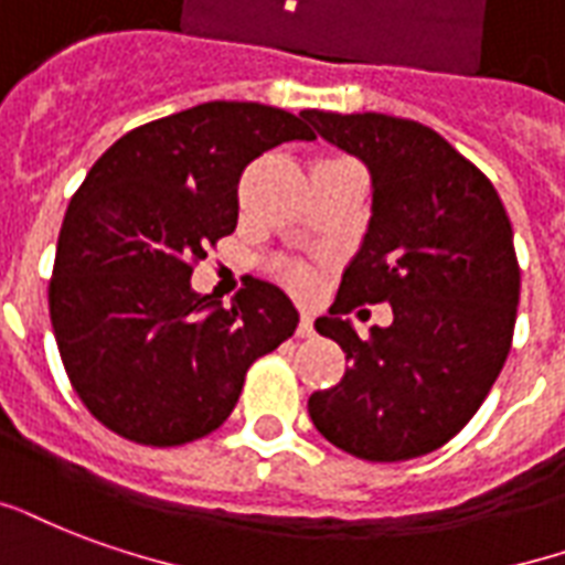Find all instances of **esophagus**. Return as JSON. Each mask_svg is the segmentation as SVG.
<instances>
[{
  "mask_svg": "<svg viewBox=\"0 0 565 565\" xmlns=\"http://www.w3.org/2000/svg\"><path fill=\"white\" fill-rule=\"evenodd\" d=\"M316 333V328H312V312H300V324H298V337L307 339Z\"/></svg>",
  "mask_w": 565,
  "mask_h": 565,
  "instance_id": "1",
  "label": "esophagus"
}]
</instances>
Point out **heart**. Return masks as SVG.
<instances>
[{"label":"heart","instance_id":"b5f03b06","mask_svg":"<svg viewBox=\"0 0 565 565\" xmlns=\"http://www.w3.org/2000/svg\"><path fill=\"white\" fill-rule=\"evenodd\" d=\"M286 279L295 288H300V291H307V288L312 286V279H309V274H307V270H300V267H291V270H288V274H286Z\"/></svg>","mask_w":565,"mask_h":565}]
</instances>
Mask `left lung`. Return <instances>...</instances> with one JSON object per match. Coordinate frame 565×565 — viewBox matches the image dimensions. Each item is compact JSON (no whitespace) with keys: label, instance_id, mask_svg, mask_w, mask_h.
Wrapping results in <instances>:
<instances>
[{"label":"left lung","instance_id":"left-lung-1","mask_svg":"<svg viewBox=\"0 0 565 565\" xmlns=\"http://www.w3.org/2000/svg\"><path fill=\"white\" fill-rule=\"evenodd\" d=\"M300 116L372 175L363 247L330 316L316 321L348 369L309 396V417L363 461L419 459L468 426L512 348L521 270L507 207L468 157L419 121ZM360 302H390L394 324L360 340L341 318Z\"/></svg>","mask_w":565,"mask_h":565}]
</instances>
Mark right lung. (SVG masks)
I'll return each mask as SVG.
<instances>
[{"instance_id":"right-lung-1","label":"right lung","mask_w":565,"mask_h":565,"mask_svg":"<svg viewBox=\"0 0 565 565\" xmlns=\"http://www.w3.org/2000/svg\"><path fill=\"white\" fill-rule=\"evenodd\" d=\"M316 139L300 116L211 100L109 146L67 205L50 321L71 387L97 423L142 447L211 435L247 369L298 328L282 288L249 277L232 307L190 288L237 226V181L267 148Z\"/></svg>"}]
</instances>
